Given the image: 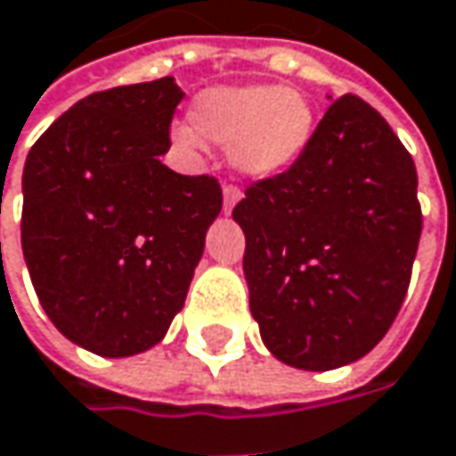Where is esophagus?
<instances>
[{"label": "esophagus", "instance_id": "obj_1", "mask_svg": "<svg viewBox=\"0 0 456 456\" xmlns=\"http://www.w3.org/2000/svg\"><path fill=\"white\" fill-rule=\"evenodd\" d=\"M239 200H240V192L236 190V187H225V190H223V213H225V216H231Z\"/></svg>", "mask_w": 456, "mask_h": 456}]
</instances>
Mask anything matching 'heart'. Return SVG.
Listing matches in <instances>:
<instances>
[{"label":"heart","mask_w":456,"mask_h":456,"mask_svg":"<svg viewBox=\"0 0 456 456\" xmlns=\"http://www.w3.org/2000/svg\"><path fill=\"white\" fill-rule=\"evenodd\" d=\"M192 126L176 127L174 143L197 156L205 143L228 149L236 174L251 182L289 171L310 146L315 115L303 92L277 84H225L205 89L190 110Z\"/></svg>","instance_id":"obj_1"}]
</instances>
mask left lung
I'll use <instances>...</instances> for the list:
<instances>
[{
    "mask_svg": "<svg viewBox=\"0 0 456 456\" xmlns=\"http://www.w3.org/2000/svg\"><path fill=\"white\" fill-rule=\"evenodd\" d=\"M243 274L264 346L326 372L370 354L405 300L421 239L419 174L375 107L344 94L303 159L246 190Z\"/></svg>",
    "mask_w": 456,
    "mask_h": 456,
    "instance_id": "8db88e82",
    "label": "left lung"
}]
</instances>
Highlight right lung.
Wrapping results in <instances>:
<instances>
[{"label": "right lung", "mask_w": 456, "mask_h": 456, "mask_svg": "<svg viewBox=\"0 0 456 456\" xmlns=\"http://www.w3.org/2000/svg\"><path fill=\"white\" fill-rule=\"evenodd\" d=\"M184 92L164 77L89 94L35 143L22 171V254L69 341L120 359L156 346L184 307L217 179L161 164Z\"/></svg>", "instance_id": "add662e5"}]
</instances>
